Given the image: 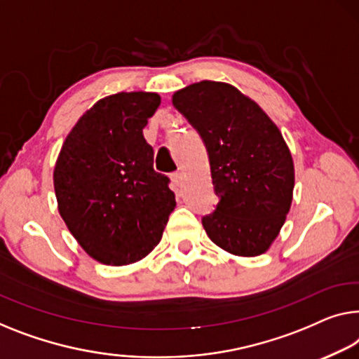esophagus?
Masks as SVG:
<instances>
[{
    "instance_id": "obj_1",
    "label": "esophagus",
    "mask_w": 359,
    "mask_h": 359,
    "mask_svg": "<svg viewBox=\"0 0 359 359\" xmlns=\"http://www.w3.org/2000/svg\"><path fill=\"white\" fill-rule=\"evenodd\" d=\"M170 179H172L175 185L180 187L182 184H184V172H182V170H179V172H174L172 175H170Z\"/></svg>"
}]
</instances>
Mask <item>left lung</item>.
I'll return each instance as SVG.
<instances>
[{
    "label": "left lung",
    "instance_id": "obj_1",
    "mask_svg": "<svg viewBox=\"0 0 359 359\" xmlns=\"http://www.w3.org/2000/svg\"><path fill=\"white\" fill-rule=\"evenodd\" d=\"M172 104L194 126L210 156L219 203L203 217L214 243L235 256H258L290 211L295 169L285 140L258 103L233 85L191 83Z\"/></svg>",
    "mask_w": 359,
    "mask_h": 359
}]
</instances>
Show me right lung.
Listing matches in <instances>:
<instances>
[{
    "instance_id": "right-lung-1",
    "label": "right lung",
    "mask_w": 359,
    "mask_h": 359,
    "mask_svg": "<svg viewBox=\"0 0 359 359\" xmlns=\"http://www.w3.org/2000/svg\"><path fill=\"white\" fill-rule=\"evenodd\" d=\"M161 104L149 92L96 101L69 132L55 165L57 210L85 253L108 266L137 263L159 243L175 208L143 137Z\"/></svg>"
}]
</instances>
